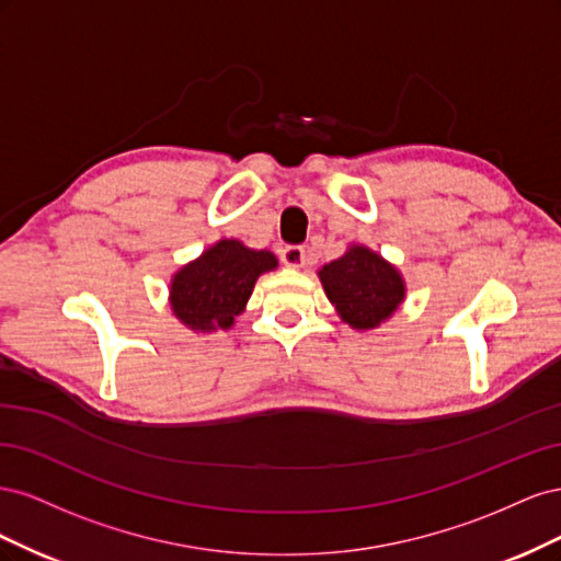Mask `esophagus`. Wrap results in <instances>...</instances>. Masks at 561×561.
Listing matches in <instances>:
<instances>
[{"mask_svg": "<svg viewBox=\"0 0 561 561\" xmlns=\"http://www.w3.org/2000/svg\"><path fill=\"white\" fill-rule=\"evenodd\" d=\"M280 262L290 268H299L307 262V252H304L301 245H285L280 250Z\"/></svg>", "mask_w": 561, "mask_h": 561, "instance_id": "1", "label": "esophagus"}]
</instances>
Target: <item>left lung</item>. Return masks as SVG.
<instances>
[{
  "mask_svg": "<svg viewBox=\"0 0 561 561\" xmlns=\"http://www.w3.org/2000/svg\"><path fill=\"white\" fill-rule=\"evenodd\" d=\"M328 299L353 330H375L404 301L400 271L365 245H351L342 257L318 271Z\"/></svg>",
  "mask_w": 561,
  "mask_h": 561,
  "instance_id": "obj_1",
  "label": "left lung"
}]
</instances>
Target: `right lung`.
<instances>
[{
  "label": "right lung",
  "mask_w": 561,
  "mask_h": 561,
  "mask_svg": "<svg viewBox=\"0 0 561 561\" xmlns=\"http://www.w3.org/2000/svg\"><path fill=\"white\" fill-rule=\"evenodd\" d=\"M276 266L274 252L250 250L236 239L217 241L173 276V313L194 332L229 330L245 311L254 283Z\"/></svg>",
  "instance_id": "right-lung-1"
}]
</instances>
